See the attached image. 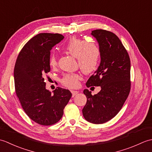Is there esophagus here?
<instances>
[{
    "label": "esophagus",
    "instance_id": "esophagus-1",
    "mask_svg": "<svg viewBox=\"0 0 152 152\" xmlns=\"http://www.w3.org/2000/svg\"><path fill=\"white\" fill-rule=\"evenodd\" d=\"M71 93H72V96H74L76 94H78V91H75V90H70Z\"/></svg>",
    "mask_w": 152,
    "mask_h": 152
}]
</instances>
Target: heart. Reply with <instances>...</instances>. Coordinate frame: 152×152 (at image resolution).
I'll use <instances>...</instances> for the list:
<instances>
[{"instance_id":"obj_1","label":"heart","mask_w":152,"mask_h":152,"mask_svg":"<svg viewBox=\"0 0 152 152\" xmlns=\"http://www.w3.org/2000/svg\"><path fill=\"white\" fill-rule=\"evenodd\" d=\"M64 49L71 56L76 57L80 69L84 74H90L95 70L98 66L101 51L95 42L84 40L78 37H72L64 46ZM51 66L57 65V57L51 54L49 58ZM81 76L78 73L64 74L61 80V83L66 88H72L79 85Z\"/></svg>"}]
</instances>
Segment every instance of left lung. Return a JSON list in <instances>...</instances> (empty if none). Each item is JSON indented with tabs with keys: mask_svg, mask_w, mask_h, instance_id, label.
<instances>
[{
	"mask_svg": "<svg viewBox=\"0 0 152 152\" xmlns=\"http://www.w3.org/2000/svg\"><path fill=\"white\" fill-rule=\"evenodd\" d=\"M91 34L98 41L101 63L86 86H101V90L92 95L88 89H84L87 102L82 113L88 121L102 124L118 114L128 97L131 90V61L127 51L114 33L96 29Z\"/></svg>",
	"mask_w": 152,
	"mask_h": 152,
	"instance_id": "8db88e82",
	"label": "left lung"
}]
</instances>
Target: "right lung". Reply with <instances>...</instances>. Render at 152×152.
Instances as JSON below:
<instances>
[{"label":"right lung","instance_id":"obj_1","mask_svg":"<svg viewBox=\"0 0 152 152\" xmlns=\"http://www.w3.org/2000/svg\"><path fill=\"white\" fill-rule=\"evenodd\" d=\"M64 38L58 33H40L19 52L14 67L15 93L30 119L42 125L59 121L72 96L69 90L57 88L53 94L46 88L45 75L50 71V50Z\"/></svg>","mask_w":152,"mask_h":152}]
</instances>
